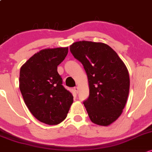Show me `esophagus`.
Returning <instances> with one entry per match:
<instances>
[{
  "mask_svg": "<svg viewBox=\"0 0 152 152\" xmlns=\"http://www.w3.org/2000/svg\"><path fill=\"white\" fill-rule=\"evenodd\" d=\"M78 90H79V88H78V87H75L74 88V90L76 93H78Z\"/></svg>",
  "mask_w": 152,
  "mask_h": 152,
  "instance_id": "1",
  "label": "esophagus"
}]
</instances>
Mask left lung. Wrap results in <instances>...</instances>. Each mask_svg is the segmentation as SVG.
Segmentation results:
<instances>
[{
    "mask_svg": "<svg viewBox=\"0 0 152 152\" xmlns=\"http://www.w3.org/2000/svg\"><path fill=\"white\" fill-rule=\"evenodd\" d=\"M69 49L88 76L90 95L83 103L90 121L108 126L120 117L126 103L130 87L126 66L111 47L102 42L80 41Z\"/></svg>",
    "mask_w": 152,
    "mask_h": 152,
    "instance_id": "left-lung-1",
    "label": "left lung"
}]
</instances>
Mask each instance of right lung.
<instances>
[{
	"instance_id": "add662e5",
	"label": "right lung",
	"mask_w": 152,
	"mask_h": 152,
	"mask_svg": "<svg viewBox=\"0 0 152 152\" xmlns=\"http://www.w3.org/2000/svg\"><path fill=\"white\" fill-rule=\"evenodd\" d=\"M67 53V47L42 49L20 69L19 88L25 104L37 120L48 125L62 122L73 103L57 72Z\"/></svg>"
}]
</instances>
